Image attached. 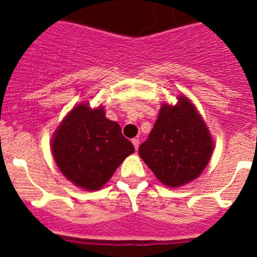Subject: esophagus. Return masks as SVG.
Returning a JSON list of instances; mask_svg holds the SVG:
<instances>
[{
  "mask_svg": "<svg viewBox=\"0 0 257 257\" xmlns=\"http://www.w3.org/2000/svg\"><path fill=\"white\" fill-rule=\"evenodd\" d=\"M132 143H133V145H134L135 150H137V151H138V149H139V139H133Z\"/></svg>",
  "mask_w": 257,
  "mask_h": 257,
  "instance_id": "34e87169",
  "label": "esophagus"
}]
</instances>
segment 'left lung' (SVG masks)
I'll return each instance as SVG.
<instances>
[{"mask_svg": "<svg viewBox=\"0 0 257 257\" xmlns=\"http://www.w3.org/2000/svg\"><path fill=\"white\" fill-rule=\"evenodd\" d=\"M214 140L197 107L184 94L176 105L164 102L149 139L139 155L155 176L168 187L197 179L210 161Z\"/></svg>", "mask_w": 257, "mask_h": 257, "instance_id": "8db88e82", "label": "left lung"}]
</instances>
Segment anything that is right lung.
Segmentation results:
<instances>
[{"instance_id": "add662e5", "label": "right lung", "mask_w": 257, "mask_h": 257, "mask_svg": "<svg viewBox=\"0 0 257 257\" xmlns=\"http://www.w3.org/2000/svg\"><path fill=\"white\" fill-rule=\"evenodd\" d=\"M104 106L76 105L55 129L51 151L61 174L85 191L106 185L124 159L135 151L120 126L106 118Z\"/></svg>"}]
</instances>
